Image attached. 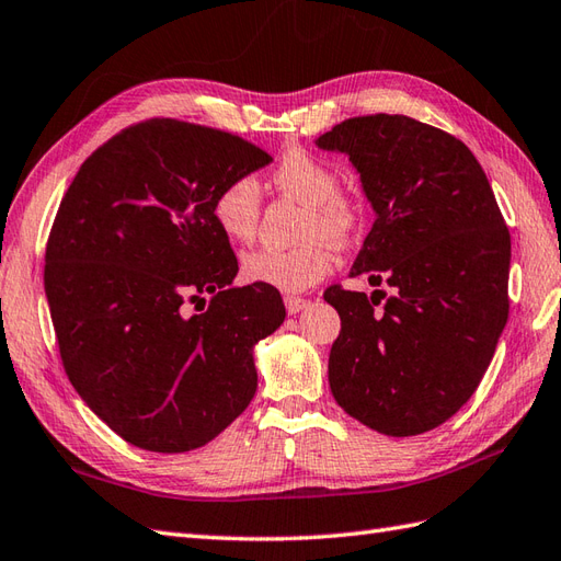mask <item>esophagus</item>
I'll use <instances>...</instances> for the list:
<instances>
[{"label":"esophagus","instance_id":"esophagus-1","mask_svg":"<svg viewBox=\"0 0 561 561\" xmlns=\"http://www.w3.org/2000/svg\"><path fill=\"white\" fill-rule=\"evenodd\" d=\"M308 298H301V296H286L284 298V306H286V312L289 316H296V312H301L304 308H308Z\"/></svg>","mask_w":561,"mask_h":561}]
</instances>
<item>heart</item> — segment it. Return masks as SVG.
Masks as SVG:
<instances>
[{
    "mask_svg": "<svg viewBox=\"0 0 561 561\" xmlns=\"http://www.w3.org/2000/svg\"><path fill=\"white\" fill-rule=\"evenodd\" d=\"M272 184L286 198L306 205L301 219V245L289 251L257 249L241 260V275L284 294L304 291L330 275L336 245L354 241L366 225V198L354 188L340 186L334 164L308 150H291L272 172ZM213 219L227 239L249 243L260 225V188L253 176L229 179L213 198Z\"/></svg>",
    "mask_w": 561,
    "mask_h": 561,
    "instance_id": "obj_1",
    "label": "heart"
}]
</instances>
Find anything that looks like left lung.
<instances>
[{"instance_id":"left-lung-1","label":"left lung","mask_w":561,"mask_h":561,"mask_svg":"<svg viewBox=\"0 0 561 561\" xmlns=\"http://www.w3.org/2000/svg\"><path fill=\"white\" fill-rule=\"evenodd\" d=\"M316 142L348 154L375 210L351 277L389 289H324L342 318L332 394L377 433H427L473 397L497 348L510 318V229L483 167L442 128L377 112Z\"/></svg>"}]
</instances>
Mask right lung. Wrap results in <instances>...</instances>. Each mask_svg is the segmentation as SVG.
I'll return each mask as SVG.
<instances>
[{
	"instance_id": "right-lung-1",
	"label": "right lung",
	"mask_w": 561,
	"mask_h": 561,
	"mask_svg": "<svg viewBox=\"0 0 561 561\" xmlns=\"http://www.w3.org/2000/svg\"><path fill=\"white\" fill-rule=\"evenodd\" d=\"M272 158L219 128L138 122L78 169L49 229L45 291L71 385L128 445L179 454L249 407L253 344L284 322L277 289H229L237 255L215 193ZM211 294L208 310L187 304Z\"/></svg>"
}]
</instances>
